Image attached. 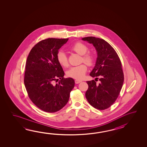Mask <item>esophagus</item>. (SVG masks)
I'll use <instances>...</instances> for the list:
<instances>
[{
  "label": "esophagus",
  "instance_id": "esophagus-1",
  "mask_svg": "<svg viewBox=\"0 0 147 147\" xmlns=\"http://www.w3.org/2000/svg\"><path fill=\"white\" fill-rule=\"evenodd\" d=\"M75 84H79L80 82H81V81H80V80H75Z\"/></svg>",
  "mask_w": 147,
  "mask_h": 147
}]
</instances>
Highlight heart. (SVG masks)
<instances>
[{
	"label": "heart",
	"instance_id": "1",
	"mask_svg": "<svg viewBox=\"0 0 147 147\" xmlns=\"http://www.w3.org/2000/svg\"><path fill=\"white\" fill-rule=\"evenodd\" d=\"M70 49L78 53L81 57V61L84 62L88 66H92L94 62V56L90 53H87L88 47L81 42H77L70 47ZM57 60L60 65L63 67H67L69 65L68 58L62 50H60L56 56ZM87 71V67L85 64H81L78 66L72 67L67 71V75L69 77L76 80H81L84 78L86 72Z\"/></svg>",
	"mask_w": 147,
	"mask_h": 147
}]
</instances>
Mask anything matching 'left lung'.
I'll return each mask as SVG.
<instances>
[{
  "label": "left lung",
  "instance_id": "left-lung-1",
  "mask_svg": "<svg viewBox=\"0 0 147 147\" xmlns=\"http://www.w3.org/2000/svg\"><path fill=\"white\" fill-rule=\"evenodd\" d=\"M83 40L92 44L97 50V61L90 74L98 79L87 81L88 89L86 97L91 106L97 109H106L113 105L121 90L124 75L120 59L115 50L106 41L94 37L82 38ZM95 79V80H96Z\"/></svg>",
  "mask_w": 147,
  "mask_h": 147
}]
</instances>
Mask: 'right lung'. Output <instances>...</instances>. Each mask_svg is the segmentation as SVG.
Returning <instances> with one entry per match:
<instances>
[{
    "instance_id": "right-lung-1",
    "label": "right lung",
    "mask_w": 147,
    "mask_h": 147,
    "mask_svg": "<svg viewBox=\"0 0 147 147\" xmlns=\"http://www.w3.org/2000/svg\"><path fill=\"white\" fill-rule=\"evenodd\" d=\"M68 38H48L38 42L29 53L25 66L24 84L31 101L40 109L55 113L69 100L75 86L71 78H64L57 53ZM60 79L59 81V79ZM59 81L58 84L55 82Z\"/></svg>"
}]
</instances>
